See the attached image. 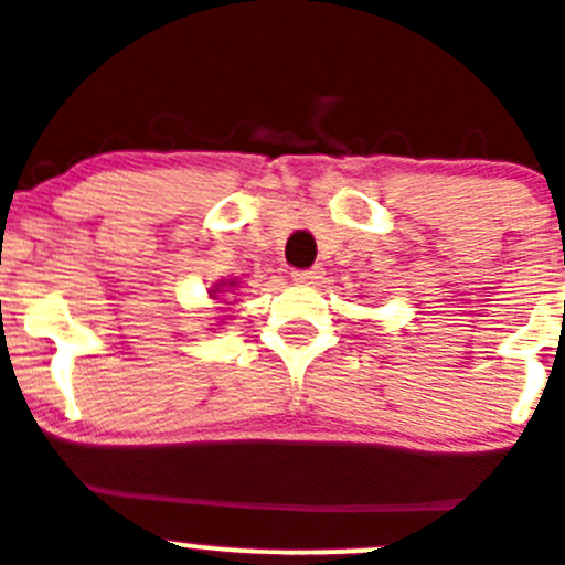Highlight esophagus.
I'll use <instances>...</instances> for the list:
<instances>
[{"label": "esophagus", "instance_id": "1", "mask_svg": "<svg viewBox=\"0 0 565 565\" xmlns=\"http://www.w3.org/2000/svg\"><path fill=\"white\" fill-rule=\"evenodd\" d=\"M292 278L298 284H318L320 278H323V273H320L318 267H312V270H295Z\"/></svg>", "mask_w": 565, "mask_h": 565}]
</instances>
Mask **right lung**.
Listing matches in <instances>:
<instances>
[{
    "label": "right lung",
    "instance_id": "obj_1",
    "mask_svg": "<svg viewBox=\"0 0 565 565\" xmlns=\"http://www.w3.org/2000/svg\"><path fill=\"white\" fill-rule=\"evenodd\" d=\"M238 287V281H220V284H213L211 289H207V295H211L213 301H220L222 295H231V289H236ZM225 303H231V301H225ZM220 323H225V320H220ZM220 323H213V327H220Z\"/></svg>",
    "mask_w": 565,
    "mask_h": 565
}]
</instances>
